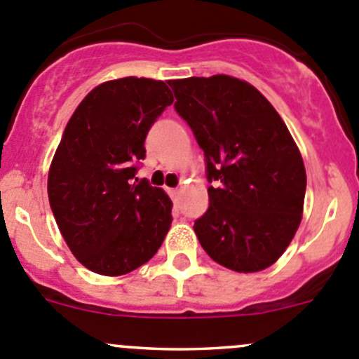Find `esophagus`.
Masks as SVG:
<instances>
[{"mask_svg":"<svg viewBox=\"0 0 359 359\" xmlns=\"http://www.w3.org/2000/svg\"><path fill=\"white\" fill-rule=\"evenodd\" d=\"M168 193L172 194V196H179L180 191H179V187H175V189H168Z\"/></svg>","mask_w":359,"mask_h":359,"instance_id":"1","label":"esophagus"}]
</instances>
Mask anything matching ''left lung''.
I'll return each mask as SVG.
<instances>
[{
  "mask_svg": "<svg viewBox=\"0 0 359 359\" xmlns=\"http://www.w3.org/2000/svg\"><path fill=\"white\" fill-rule=\"evenodd\" d=\"M170 86L213 184L208 210L194 222L203 250L238 273L273 266L299 229L306 196V168L287 125L238 78L173 79Z\"/></svg>",
  "mask_w": 359,
  "mask_h": 359,
  "instance_id": "left-lung-1",
  "label": "left lung"
}]
</instances>
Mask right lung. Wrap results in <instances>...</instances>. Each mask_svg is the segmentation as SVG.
I'll list each match as a JSON object with an SVG mask.
<instances>
[{"label": "right lung", "instance_id": "right-lung-1", "mask_svg": "<svg viewBox=\"0 0 359 359\" xmlns=\"http://www.w3.org/2000/svg\"><path fill=\"white\" fill-rule=\"evenodd\" d=\"M173 97L165 81L121 78L76 107L48 172V200L72 255L97 274L146 264L172 224V201L137 179L147 132Z\"/></svg>", "mask_w": 359, "mask_h": 359}]
</instances>
